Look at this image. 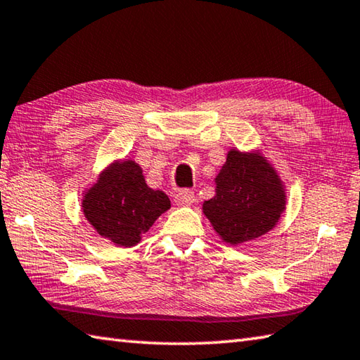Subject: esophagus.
<instances>
[{
  "label": "esophagus",
  "mask_w": 360,
  "mask_h": 360,
  "mask_svg": "<svg viewBox=\"0 0 360 360\" xmlns=\"http://www.w3.org/2000/svg\"><path fill=\"white\" fill-rule=\"evenodd\" d=\"M174 200L179 207H186V205H191V203H194L195 195L193 191H189V189H181V191H179L174 195Z\"/></svg>",
  "instance_id": "obj_1"
}]
</instances>
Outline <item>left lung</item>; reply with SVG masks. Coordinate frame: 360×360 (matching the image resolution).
Returning <instances> with one entry per match:
<instances>
[{
	"mask_svg": "<svg viewBox=\"0 0 360 360\" xmlns=\"http://www.w3.org/2000/svg\"><path fill=\"white\" fill-rule=\"evenodd\" d=\"M214 181L216 194L203 202V213L226 243L259 238L285 210L283 183L260 153L232 148Z\"/></svg>",
	"mask_w": 360,
	"mask_h": 360,
	"instance_id": "1",
	"label": "left lung"
}]
</instances>
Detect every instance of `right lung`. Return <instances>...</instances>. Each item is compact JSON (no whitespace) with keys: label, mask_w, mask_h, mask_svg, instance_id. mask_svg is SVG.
Listing matches in <instances>:
<instances>
[{"label":"right lung","mask_w":360,"mask_h":360,"mask_svg":"<svg viewBox=\"0 0 360 360\" xmlns=\"http://www.w3.org/2000/svg\"><path fill=\"white\" fill-rule=\"evenodd\" d=\"M169 208L167 195L148 188L142 169L131 160L106 167L83 198V213L97 233L125 248L138 244Z\"/></svg>","instance_id":"add662e5"}]
</instances>
